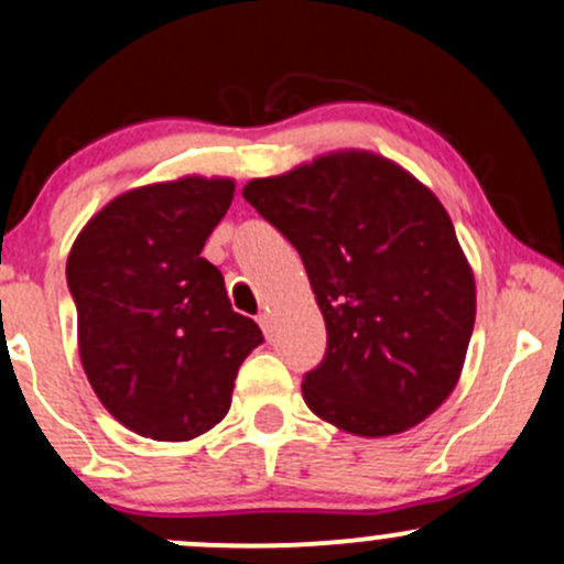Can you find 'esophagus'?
<instances>
[{"mask_svg": "<svg viewBox=\"0 0 564 564\" xmlns=\"http://www.w3.org/2000/svg\"><path fill=\"white\" fill-rule=\"evenodd\" d=\"M259 327L264 329V335H270V329H272V318H270V311H262V313H259Z\"/></svg>", "mask_w": 564, "mask_h": 564, "instance_id": "esophagus-1", "label": "esophagus"}]
</instances>
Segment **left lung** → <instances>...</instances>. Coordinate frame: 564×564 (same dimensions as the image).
<instances>
[{
  "mask_svg": "<svg viewBox=\"0 0 564 564\" xmlns=\"http://www.w3.org/2000/svg\"><path fill=\"white\" fill-rule=\"evenodd\" d=\"M242 197L292 242L327 324L307 408L359 437L400 435L452 394L476 278L441 199L372 151H332Z\"/></svg>",
  "mask_w": 564,
  "mask_h": 564,
  "instance_id": "8db88e82",
  "label": "left lung"
}]
</instances>
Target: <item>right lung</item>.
Instances as JSON below:
<instances>
[{"label":"right lung","instance_id":"obj_1","mask_svg":"<svg viewBox=\"0 0 564 564\" xmlns=\"http://www.w3.org/2000/svg\"><path fill=\"white\" fill-rule=\"evenodd\" d=\"M235 197L232 177L186 175L118 194L67 257L78 348L94 394L127 430L192 441L232 405L237 367L262 343L199 257Z\"/></svg>","mask_w":564,"mask_h":564}]
</instances>
